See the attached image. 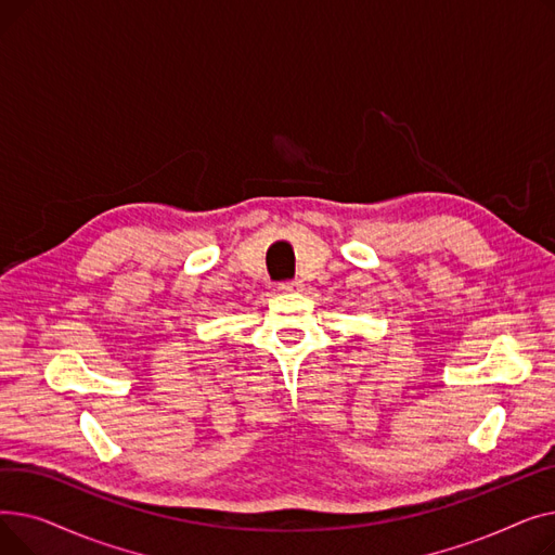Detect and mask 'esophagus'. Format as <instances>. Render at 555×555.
I'll list each match as a JSON object with an SVG mask.
<instances>
[{"instance_id":"34e87169","label":"esophagus","mask_w":555,"mask_h":555,"mask_svg":"<svg viewBox=\"0 0 555 555\" xmlns=\"http://www.w3.org/2000/svg\"><path fill=\"white\" fill-rule=\"evenodd\" d=\"M279 289H281V293H301V289H304V281H301V279L283 281V283L279 285Z\"/></svg>"}]
</instances>
